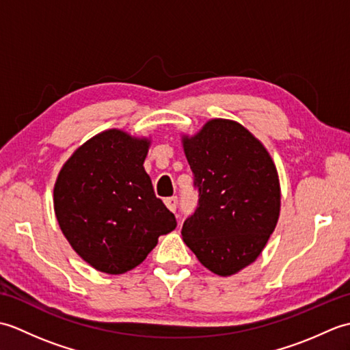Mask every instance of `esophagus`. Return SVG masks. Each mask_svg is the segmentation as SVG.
<instances>
[{
	"label": "esophagus",
	"instance_id": "obj_1",
	"mask_svg": "<svg viewBox=\"0 0 350 350\" xmlns=\"http://www.w3.org/2000/svg\"><path fill=\"white\" fill-rule=\"evenodd\" d=\"M163 203L168 207L171 212H176V207H177V197H168L163 200Z\"/></svg>",
	"mask_w": 350,
	"mask_h": 350
}]
</instances>
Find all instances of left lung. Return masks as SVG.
Wrapping results in <instances>:
<instances>
[{"mask_svg": "<svg viewBox=\"0 0 350 350\" xmlns=\"http://www.w3.org/2000/svg\"><path fill=\"white\" fill-rule=\"evenodd\" d=\"M182 143L198 189L183 241L204 267L228 277L254 262L277 226V168L248 129L226 118H212Z\"/></svg>", "mask_w": 350, "mask_h": 350, "instance_id": "left-lung-1", "label": "left lung"}]
</instances>
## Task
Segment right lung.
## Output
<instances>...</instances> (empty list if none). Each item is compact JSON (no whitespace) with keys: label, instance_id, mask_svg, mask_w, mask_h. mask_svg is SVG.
<instances>
[{"label":"right lung","instance_id":"obj_1","mask_svg":"<svg viewBox=\"0 0 350 350\" xmlns=\"http://www.w3.org/2000/svg\"><path fill=\"white\" fill-rule=\"evenodd\" d=\"M148 146V138L103 131L78 147L57 177L54 211L62 232L100 272L133 269L177 226L143 167Z\"/></svg>","mask_w":350,"mask_h":350}]
</instances>
